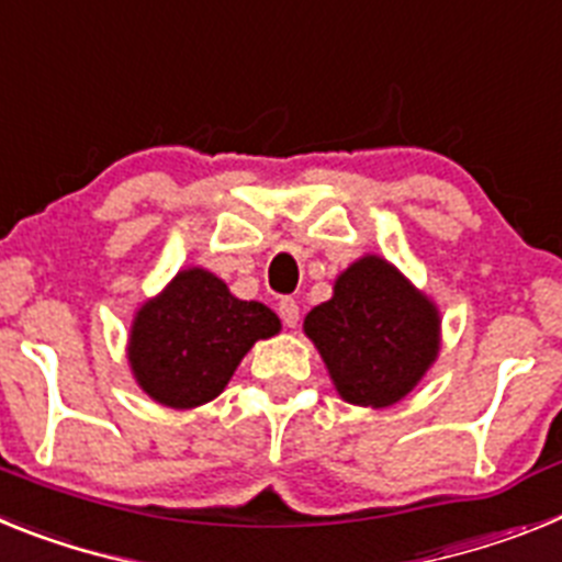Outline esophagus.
Here are the masks:
<instances>
[{"label":"esophagus","instance_id":"34e87169","mask_svg":"<svg viewBox=\"0 0 562 562\" xmlns=\"http://www.w3.org/2000/svg\"><path fill=\"white\" fill-rule=\"evenodd\" d=\"M278 315H281L284 326L295 329L297 321H301V306H297L295 297H281V304H278Z\"/></svg>","mask_w":562,"mask_h":562}]
</instances>
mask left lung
<instances>
[{"label": "left lung", "instance_id": "1", "mask_svg": "<svg viewBox=\"0 0 562 562\" xmlns=\"http://www.w3.org/2000/svg\"><path fill=\"white\" fill-rule=\"evenodd\" d=\"M304 329L342 400L362 408L400 402L439 351L434 304L376 256L337 278L335 297L306 315Z\"/></svg>", "mask_w": 562, "mask_h": 562}]
</instances>
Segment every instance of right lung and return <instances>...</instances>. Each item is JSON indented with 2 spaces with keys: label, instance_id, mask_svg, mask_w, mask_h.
I'll use <instances>...</instances> for the list:
<instances>
[{
  "label": "right lung",
  "instance_id": "1",
  "mask_svg": "<svg viewBox=\"0 0 562 562\" xmlns=\"http://www.w3.org/2000/svg\"><path fill=\"white\" fill-rule=\"evenodd\" d=\"M278 329L265 304L238 301L211 272L186 270L137 312L128 360L151 400L196 408L222 394L252 342Z\"/></svg>",
  "mask_w": 562,
  "mask_h": 562
}]
</instances>
